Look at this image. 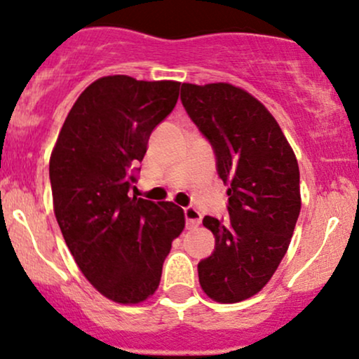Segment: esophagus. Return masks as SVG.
I'll use <instances>...</instances> for the list:
<instances>
[{
	"mask_svg": "<svg viewBox=\"0 0 359 359\" xmlns=\"http://www.w3.org/2000/svg\"><path fill=\"white\" fill-rule=\"evenodd\" d=\"M184 214H185V226H187V229H196L202 221V214L198 212L196 207H185Z\"/></svg>",
	"mask_w": 359,
	"mask_h": 359,
	"instance_id": "obj_1",
	"label": "esophagus"
}]
</instances>
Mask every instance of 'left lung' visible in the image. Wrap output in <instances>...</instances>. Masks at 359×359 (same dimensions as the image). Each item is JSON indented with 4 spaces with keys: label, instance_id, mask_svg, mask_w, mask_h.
I'll use <instances>...</instances> for the list:
<instances>
[{
    "label": "left lung",
    "instance_id": "1",
    "mask_svg": "<svg viewBox=\"0 0 359 359\" xmlns=\"http://www.w3.org/2000/svg\"><path fill=\"white\" fill-rule=\"evenodd\" d=\"M180 100L229 185V219L202 221L215 249L198 262V283L210 299L239 303L269 283L289 248L301 210L299 165L271 111L244 88L182 83Z\"/></svg>",
    "mask_w": 359,
    "mask_h": 359
}]
</instances>
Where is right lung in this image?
Here are the masks:
<instances>
[{
	"instance_id": "obj_1",
	"label": "right lung",
	"mask_w": 359,
	"mask_h": 359,
	"mask_svg": "<svg viewBox=\"0 0 359 359\" xmlns=\"http://www.w3.org/2000/svg\"><path fill=\"white\" fill-rule=\"evenodd\" d=\"M179 81L127 75L95 80L68 111L50 157L58 226L90 284L118 304L144 303L161 284L172 241L185 227L174 202L130 197L132 165L174 110Z\"/></svg>"
}]
</instances>
